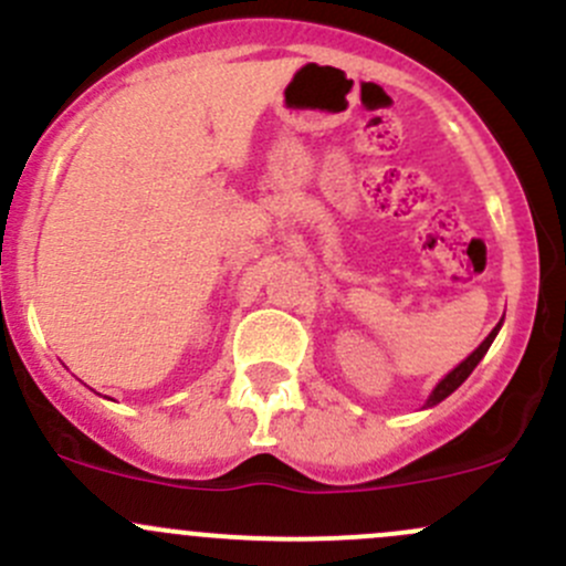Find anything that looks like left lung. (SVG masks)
I'll return each instance as SVG.
<instances>
[{"label":"left lung","mask_w":566,"mask_h":566,"mask_svg":"<svg viewBox=\"0 0 566 566\" xmlns=\"http://www.w3.org/2000/svg\"><path fill=\"white\" fill-rule=\"evenodd\" d=\"M499 326H501V324H499ZM499 326H496V329H493V332H491V335H488V337H485V340H482V343H480V348H474V352H471V354H469V357H465V359H463V363H460L455 370H450V373H447V376H444V378H441V381H439V384H436V389H433V392H430L428 403H424V406H428V409H430V406L441 403V400H444V398H450V395H452V392H455V389L460 387V384H463V381H465V378H469V376H471V370H474V368H476V365H480V359H482V357H485V354H488V348H491L493 337H496V335H499Z\"/></svg>","instance_id":"8db88e82"}]
</instances>
